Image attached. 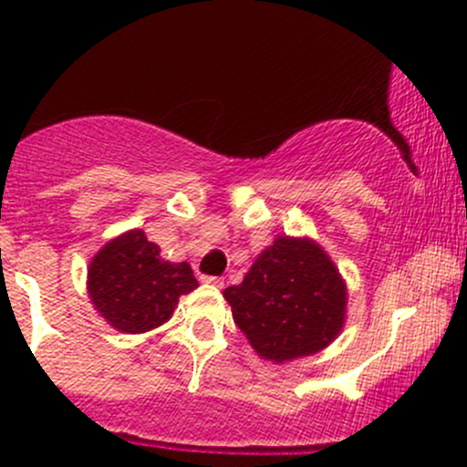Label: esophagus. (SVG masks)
I'll use <instances>...</instances> for the list:
<instances>
[{
    "instance_id": "obj_1",
    "label": "esophagus",
    "mask_w": 467,
    "mask_h": 467,
    "mask_svg": "<svg viewBox=\"0 0 467 467\" xmlns=\"http://www.w3.org/2000/svg\"><path fill=\"white\" fill-rule=\"evenodd\" d=\"M203 282L210 286H216V289H223V277H214V275H203Z\"/></svg>"
}]
</instances>
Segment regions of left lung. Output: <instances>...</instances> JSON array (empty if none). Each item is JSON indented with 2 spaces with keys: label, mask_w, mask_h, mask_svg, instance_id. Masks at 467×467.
<instances>
[{
  "label": "left lung",
  "mask_w": 467,
  "mask_h": 467,
  "mask_svg": "<svg viewBox=\"0 0 467 467\" xmlns=\"http://www.w3.org/2000/svg\"><path fill=\"white\" fill-rule=\"evenodd\" d=\"M223 298L253 350L275 364L317 355L346 325V280L309 237L277 234Z\"/></svg>",
  "instance_id": "left-lung-1"
}]
</instances>
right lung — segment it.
I'll return each mask as SVG.
<instances>
[{"instance_id": "1", "label": "right lung", "mask_w": 467, "mask_h": 467, "mask_svg": "<svg viewBox=\"0 0 467 467\" xmlns=\"http://www.w3.org/2000/svg\"><path fill=\"white\" fill-rule=\"evenodd\" d=\"M199 286L187 262H169L144 230L121 233L89 260L88 296L97 314L126 334H142L171 318L178 298Z\"/></svg>"}]
</instances>
